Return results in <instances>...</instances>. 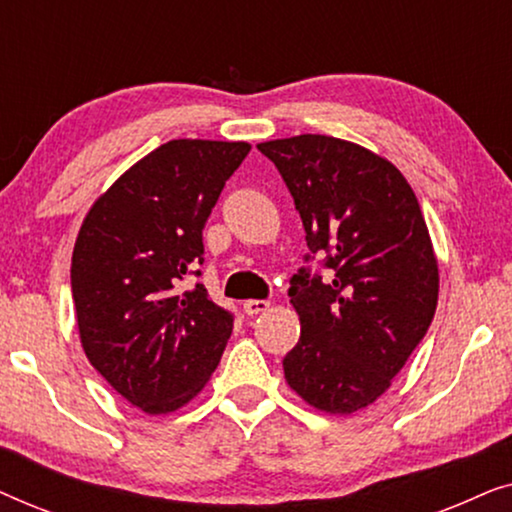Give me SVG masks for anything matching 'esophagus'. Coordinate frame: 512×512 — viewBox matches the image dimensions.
Masks as SVG:
<instances>
[{"instance_id": "1", "label": "esophagus", "mask_w": 512, "mask_h": 512, "mask_svg": "<svg viewBox=\"0 0 512 512\" xmlns=\"http://www.w3.org/2000/svg\"><path fill=\"white\" fill-rule=\"evenodd\" d=\"M270 307L268 300H244L242 303V310L249 314V317H254V314H261Z\"/></svg>"}]
</instances>
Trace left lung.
<instances>
[{"label":"left lung","instance_id":"obj_1","mask_svg":"<svg viewBox=\"0 0 512 512\" xmlns=\"http://www.w3.org/2000/svg\"><path fill=\"white\" fill-rule=\"evenodd\" d=\"M282 174L326 277L300 268L291 305L298 345L284 356L289 387L331 415L375 403L429 331L438 261L412 188L387 158L326 135L258 144Z\"/></svg>","mask_w":512,"mask_h":512}]
</instances>
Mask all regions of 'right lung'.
Here are the masks:
<instances>
[{
  "mask_svg": "<svg viewBox=\"0 0 512 512\" xmlns=\"http://www.w3.org/2000/svg\"><path fill=\"white\" fill-rule=\"evenodd\" d=\"M251 146L172 139L121 174L83 219L72 298L93 368L149 415L179 410L205 387L233 333V314L200 277L202 228Z\"/></svg>",
  "mask_w": 512,
  "mask_h": 512,
  "instance_id": "1",
  "label": "right lung"
}]
</instances>
